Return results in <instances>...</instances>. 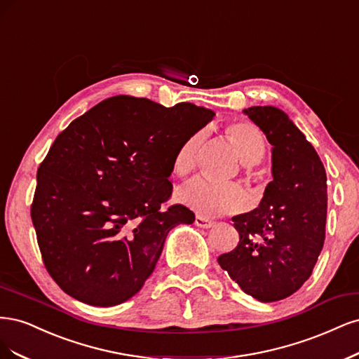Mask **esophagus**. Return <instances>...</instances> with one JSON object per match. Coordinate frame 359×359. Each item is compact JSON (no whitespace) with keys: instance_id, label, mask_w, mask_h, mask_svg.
Instances as JSON below:
<instances>
[{"instance_id":"1","label":"esophagus","mask_w":359,"mask_h":359,"mask_svg":"<svg viewBox=\"0 0 359 359\" xmlns=\"http://www.w3.org/2000/svg\"><path fill=\"white\" fill-rule=\"evenodd\" d=\"M195 225L200 226V228H210L213 225L212 219H207L204 216H196L195 217Z\"/></svg>"}]
</instances>
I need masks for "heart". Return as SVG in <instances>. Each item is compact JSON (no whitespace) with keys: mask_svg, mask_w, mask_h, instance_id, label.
<instances>
[{"mask_svg":"<svg viewBox=\"0 0 359 359\" xmlns=\"http://www.w3.org/2000/svg\"><path fill=\"white\" fill-rule=\"evenodd\" d=\"M225 137L236 147L241 163L248 164V172L250 175L252 165L259 163L265 154V138L261 130L248 121H234L226 125ZM200 144L201 134L196 133L177 147L171 163L176 176L184 177L194 170ZM177 196L182 204L204 216L233 213L246 204V194L238 184H217L201 177L184 184Z\"/></svg>","mask_w":359,"mask_h":359,"instance_id":"heart-1","label":"heart"}]
</instances>
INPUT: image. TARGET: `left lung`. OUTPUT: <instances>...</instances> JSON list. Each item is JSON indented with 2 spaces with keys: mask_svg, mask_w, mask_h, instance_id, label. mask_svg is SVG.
<instances>
[{
  "mask_svg": "<svg viewBox=\"0 0 359 359\" xmlns=\"http://www.w3.org/2000/svg\"><path fill=\"white\" fill-rule=\"evenodd\" d=\"M243 111L273 146V180L255 210L233 217L238 245L217 262L246 294L271 303L297 292L313 271L325 241L327 172L285 111Z\"/></svg>",
  "mask_w": 359,
  "mask_h": 359,
  "instance_id": "obj_1",
  "label": "left lung"
}]
</instances>
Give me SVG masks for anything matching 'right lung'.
<instances>
[{"mask_svg":"<svg viewBox=\"0 0 359 359\" xmlns=\"http://www.w3.org/2000/svg\"><path fill=\"white\" fill-rule=\"evenodd\" d=\"M215 113L191 102L101 101L56 137L31 204L44 267L65 294L109 307L140 291L170 229L195 215L170 200L172 156Z\"/></svg>","mask_w":359,"mask_h":359,"instance_id":"add662e5","label":"right lung"}]
</instances>
